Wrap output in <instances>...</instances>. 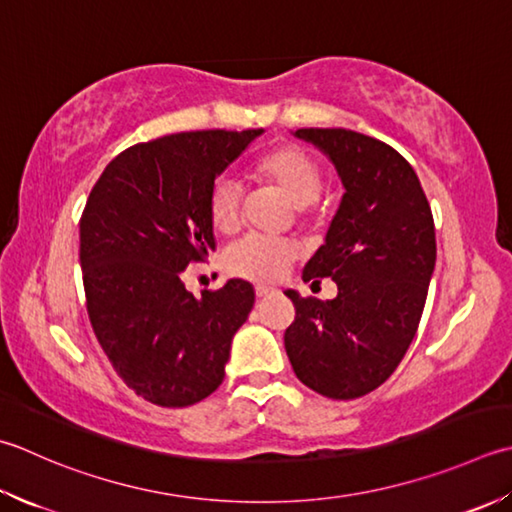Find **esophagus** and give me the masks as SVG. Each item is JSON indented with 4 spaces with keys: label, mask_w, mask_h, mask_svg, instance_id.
I'll list each match as a JSON object with an SVG mask.
<instances>
[{
    "label": "esophagus",
    "mask_w": 512,
    "mask_h": 512,
    "mask_svg": "<svg viewBox=\"0 0 512 512\" xmlns=\"http://www.w3.org/2000/svg\"><path fill=\"white\" fill-rule=\"evenodd\" d=\"M255 295H257V299H266L270 295H275V290L268 286H255Z\"/></svg>",
    "instance_id": "1"
}]
</instances>
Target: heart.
I'll return each mask as SVG.
<instances>
[{
  "mask_svg": "<svg viewBox=\"0 0 512 512\" xmlns=\"http://www.w3.org/2000/svg\"><path fill=\"white\" fill-rule=\"evenodd\" d=\"M259 175L275 182L288 195L299 213L322 193V166L308 150L299 146H279L259 159ZM244 186L233 173L219 175L208 193V217L219 233H235L242 222ZM297 246L290 239L248 233L235 239L224 253V268L230 275L248 282L268 284L282 277L295 262Z\"/></svg>",
  "mask_w": 512,
  "mask_h": 512,
  "instance_id": "obj_1",
  "label": "heart"
}]
</instances>
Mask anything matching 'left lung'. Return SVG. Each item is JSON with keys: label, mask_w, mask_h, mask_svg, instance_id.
Returning <instances> with one entry per match:
<instances>
[{"label": "left lung", "mask_w": 512, "mask_h": 512, "mask_svg": "<svg viewBox=\"0 0 512 512\" xmlns=\"http://www.w3.org/2000/svg\"><path fill=\"white\" fill-rule=\"evenodd\" d=\"M335 164L344 197L304 282L330 277L337 297L286 290L295 322L284 346L297 379L330 399L382 386L402 362L424 313L437 244L430 204L395 148L346 128H299Z\"/></svg>", "instance_id": "left-lung-1"}]
</instances>
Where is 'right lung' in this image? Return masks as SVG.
<instances>
[{
  "label": "right lung",
  "mask_w": 512,
  "mask_h": 512,
  "mask_svg": "<svg viewBox=\"0 0 512 512\" xmlns=\"http://www.w3.org/2000/svg\"><path fill=\"white\" fill-rule=\"evenodd\" d=\"M262 133L195 130L135 144L90 190L79 222L88 317L117 375L150 404L184 408L224 382L255 290L228 279L195 297L182 275L215 250L210 186Z\"/></svg>",
  "instance_id": "obj_1"
}]
</instances>
